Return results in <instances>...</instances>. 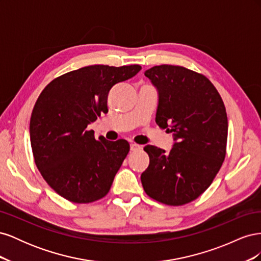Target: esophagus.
I'll list each match as a JSON object with an SVG mask.
<instances>
[{"mask_svg":"<svg viewBox=\"0 0 261 261\" xmlns=\"http://www.w3.org/2000/svg\"><path fill=\"white\" fill-rule=\"evenodd\" d=\"M139 149H141V146L137 144H130V151H137Z\"/></svg>","mask_w":261,"mask_h":261,"instance_id":"obj_1","label":"esophagus"}]
</instances>
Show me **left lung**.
I'll use <instances>...</instances> for the list:
<instances>
[{
  "instance_id": "obj_1",
  "label": "left lung",
  "mask_w": 261,
  "mask_h": 261,
  "mask_svg": "<svg viewBox=\"0 0 261 261\" xmlns=\"http://www.w3.org/2000/svg\"><path fill=\"white\" fill-rule=\"evenodd\" d=\"M158 92L155 122L172 133L169 152L147 145L148 168L141 173L146 194L180 206L195 200L211 185L225 156L227 116L219 92L208 78L181 66L147 69Z\"/></svg>"
}]
</instances>
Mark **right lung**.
Instances as JSON below:
<instances>
[{
	"label": "right lung",
	"mask_w": 261,
	"mask_h": 261,
	"mask_svg": "<svg viewBox=\"0 0 261 261\" xmlns=\"http://www.w3.org/2000/svg\"><path fill=\"white\" fill-rule=\"evenodd\" d=\"M140 65H90L55 78L30 117V144L41 175L65 199L87 203L105 197L129 151L124 139L109 141L88 125L108 112L109 92Z\"/></svg>",
	"instance_id": "1"
}]
</instances>
